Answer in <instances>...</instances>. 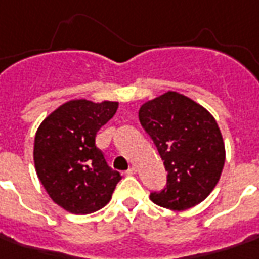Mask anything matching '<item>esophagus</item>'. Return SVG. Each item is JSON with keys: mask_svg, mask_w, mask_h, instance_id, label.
I'll return each instance as SVG.
<instances>
[{"mask_svg": "<svg viewBox=\"0 0 259 259\" xmlns=\"http://www.w3.org/2000/svg\"><path fill=\"white\" fill-rule=\"evenodd\" d=\"M124 174L127 175V176H130V175H135V174H136V167H135V166H130L129 169H127V170H126Z\"/></svg>", "mask_w": 259, "mask_h": 259, "instance_id": "1", "label": "esophagus"}]
</instances>
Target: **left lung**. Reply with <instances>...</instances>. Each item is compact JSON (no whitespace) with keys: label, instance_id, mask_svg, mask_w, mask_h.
Returning <instances> with one entry per match:
<instances>
[{"label":"left lung","instance_id":"obj_1","mask_svg":"<svg viewBox=\"0 0 259 259\" xmlns=\"http://www.w3.org/2000/svg\"><path fill=\"white\" fill-rule=\"evenodd\" d=\"M139 120L163 160L166 186L150 199L167 209L201 203L221 178L225 146L215 119L201 104L176 92L145 103Z\"/></svg>","mask_w":259,"mask_h":259}]
</instances>
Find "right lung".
Segmentation results:
<instances>
[{"instance_id":"1","label":"right lung","mask_w":259,"mask_h":259,"mask_svg":"<svg viewBox=\"0 0 259 259\" xmlns=\"http://www.w3.org/2000/svg\"><path fill=\"white\" fill-rule=\"evenodd\" d=\"M119 103L71 100L40 124L34 142V163L50 198L71 213L85 215L110 201L117 170L96 146V135L114 116Z\"/></svg>"}]
</instances>
